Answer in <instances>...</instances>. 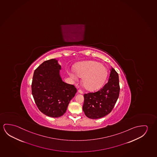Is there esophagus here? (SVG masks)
Segmentation results:
<instances>
[{"label":"esophagus","instance_id":"esophagus-1","mask_svg":"<svg viewBox=\"0 0 157 157\" xmlns=\"http://www.w3.org/2000/svg\"><path fill=\"white\" fill-rule=\"evenodd\" d=\"M78 92L79 93H80V94H82V93H83V92H82V90L80 89L78 90Z\"/></svg>","mask_w":157,"mask_h":157}]
</instances>
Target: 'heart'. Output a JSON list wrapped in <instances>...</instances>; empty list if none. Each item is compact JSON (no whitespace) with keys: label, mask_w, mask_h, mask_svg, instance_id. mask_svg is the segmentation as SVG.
<instances>
[{"label":"heart","mask_w":157,"mask_h":157,"mask_svg":"<svg viewBox=\"0 0 157 157\" xmlns=\"http://www.w3.org/2000/svg\"><path fill=\"white\" fill-rule=\"evenodd\" d=\"M75 72L80 77H83L82 85L86 89L94 91L103 86L108 75L106 68L94 61H84L75 67ZM73 79L77 80L78 75L74 71L68 72Z\"/></svg>","instance_id":"b5f03b06"}]
</instances>
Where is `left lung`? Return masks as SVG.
<instances>
[{
    "label": "left lung",
    "mask_w": 157,
    "mask_h": 157,
    "mask_svg": "<svg viewBox=\"0 0 157 157\" xmlns=\"http://www.w3.org/2000/svg\"><path fill=\"white\" fill-rule=\"evenodd\" d=\"M118 73L113 67L108 82L101 89L85 94L82 110L87 117L98 119L107 115L113 109L120 94Z\"/></svg>",
    "instance_id": "left-lung-1"
}]
</instances>
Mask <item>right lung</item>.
I'll use <instances>...</instances> for the list:
<instances>
[{
	"label": "right lung",
	"instance_id": "add662e5",
	"mask_svg": "<svg viewBox=\"0 0 157 157\" xmlns=\"http://www.w3.org/2000/svg\"><path fill=\"white\" fill-rule=\"evenodd\" d=\"M60 70L56 59L45 61L35 70L32 81V94L36 105L52 117L63 116L77 92L75 85L63 82Z\"/></svg>",
	"mask_w": 157,
	"mask_h": 157
}]
</instances>
